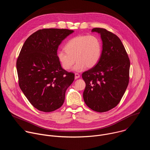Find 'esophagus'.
<instances>
[{"instance_id":"obj_1","label":"esophagus","mask_w":150,"mask_h":150,"mask_svg":"<svg viewBox=\"0 0 150 150\" xmlns=\"http://www.w3.org/2000/svg\"><path fill=\"white\" fill-rule=\"evenodd\" d=\"M79 77H80V75L79 74H77V73L75 74V79H78Z\"/></svg>"}]
</instances>
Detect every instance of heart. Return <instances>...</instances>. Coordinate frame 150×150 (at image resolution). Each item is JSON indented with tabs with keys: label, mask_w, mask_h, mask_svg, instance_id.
I'll use <instances>...</instances> for the list:
<instances>
[{
	"label": "heart",
	"mask_w": 150,
	"mask_h": 150,
	"mask_svg": "<svg viewBox=\"0 0 150 150\" xmlns=\"http://www.w3.org/2000/svg\"><path fill=\"white\" fill-rule=\"evenodd\" d=\"M65 50H59L57 56L62 68L65 70L73 68L75 72H81L86 68L94 67L98 63L102 53L100 39L96 35H78L70 39L65 46Z\"/></svg>",
	"instance_id": "b5f03b06"
}]
</instances>
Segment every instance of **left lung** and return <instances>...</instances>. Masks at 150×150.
Instances as JSON below:
<instances>
[{
  "mask_svg": "<svg viewBox=\"0 0 150 150\" xmlns=\"http://www.w3.org/2000/svg\"><path fill=\"white\" fill-rule=\"evenodd\" d=\"M100 35L102 53L97 65L82 74L86 86L83 100L94 111L105 112L119 104L129 83L130 61L120 38L105 29L93 28Z\"/></svg>",
  "mask_w": 150,
  "mask_h": 150,
  "instance_id": "8db88e82",
  "label": "left lung"
}]
</instances>
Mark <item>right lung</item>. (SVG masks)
Wrapping results in <instances>:
<instances>
[{"label": "right lung", "instance_id": "add662e5", "mask_svg": "<svg viewBox=\"0 0 150 150\" xmlns=\"http://www.w3.org/2000/svg\"><path fill=\"white\" fill-rule=\"evenodd\" d=\"M74 30H40L25 41L16 61L21 90L35 108L50 112L60 108L67 88L73 82V73L63 69L57 51L63 40Z\"/></svg>", "mask_w": 150, "mask_h": 150}]
</instances>
